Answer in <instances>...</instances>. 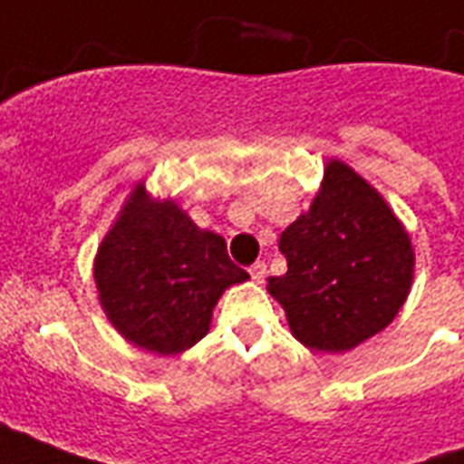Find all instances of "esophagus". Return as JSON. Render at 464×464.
I'll list each match as a JSON object with an SVG mask.
<instances>
[{
    "label": "esophagus",
    "mask_w": 464,
    "mask_h": 464,
    "mask_svg": "<svg viewBox=\"0 0 464 464\" xmlns=\"http://www.w3.org/2000/svg\"><path fill=\"white\" fill-rule=\"evenodd\" d=\"M248 273H251V278L256 283H263V278H266V263L258 261V263H253L251 268H248Z\"/></svg>",
    "instance_id": "1"
}]
</instances>
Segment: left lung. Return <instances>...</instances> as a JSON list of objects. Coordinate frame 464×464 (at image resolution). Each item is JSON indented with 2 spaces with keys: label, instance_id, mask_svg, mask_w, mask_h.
I'll use <instances>...</instances> for the list:
<instances>
[{
  "label": "left lung",
  "instance_id": "8db88e82",
  "mask_svg": "<svg viewBox=\"0 0 464 464\" xmlns=\"http://www.w3.org/2000/svg\"><path fill=\"white\" fill-rule=\"evenodd\" d=\"M285 276L268 278L291 333L311 350L345 353L388 328L408 298L415 251L385 198L331 159L311 208L281 233Z\"/></svg>",
  "mask_w": 464,
  "mask_h": 464
}]
</instances>
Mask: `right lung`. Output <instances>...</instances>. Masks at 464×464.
Returning <instances> with one entry per match:
<instances>
[{
  "label": "right lung",
  "instance_id": "1",
  "mask_svg": "<svg viewBox=\"0 0 464 464\" xmlns=\"http://www.w3.org/2000/svg\"><path fill=\"white\" fill-rule=\"evenodd\" d=\"M106 318L136 348L179 355L211 328L216 303L248 273L218 233L201 231L171 198L136 183L94 258Z\"/></svg>",
  "mask_w": 464,
  "mask_h": 464
}]
</instances>
